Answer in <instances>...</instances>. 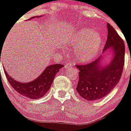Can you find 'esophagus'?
I'll use <instances>...</instances> for the list:
<instances>
[{
  "instance_id": "esophagus-1",
  "label": "esophagus",
  "mask_w": 131,
  "mask_h": 131,
  "mask_svg": "<svg viewBox=\"0 0 131 131\" xmlns=\"http://www.w3.org/2000/svg\"><path fill=\"white\" fill-rule=\"evenodd\" d=\"M72 67V63H67V64H66L65 65V68L67 69V68H71V67Z\"/></svg>"
}]
</instances>
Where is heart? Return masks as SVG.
<instances>
[{"instance_id": "obj_1", "label": "heart", "mask_w": 131, "mask_h": 131, "mask_svg": "<svg viewBox=\"0 0 131 131\" xmlns=\"http://www.w3.org/2000/svg\"><path fill=\"white\" fill-rule=\"evenodd\" d=\"M101 37L91 29L83 28L77 31L67 41V45L75 48L73 55L76 61L88 63L97 55L101 46Z\"/></svg>"}]
</instances>
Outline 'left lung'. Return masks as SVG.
<instances>
[{"label": "left lung", "mask_w": 131, "mask_h": 131, "mask_svg": "<svg viewBox=\"0 0 131 131\" xmlns=\"http://www.w3.org/2000/svg\"><path fill=\"white\" fill-rule=\"evenodd\" d=\"M107 29L108 36L103 53L111 50L109 62H104L106 55H103L89 64L76 66L80 70L76 91L88 101L106 96L117 84L123 72L124 42L109 23H107Z\"/></svg>", "instance_id": "1"}]
</instances>
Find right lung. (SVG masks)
I'll return each instance as SVG.
<instances>
[{
	"label": "right lung",
	"mask_w": 131,
	"mask_h": 131,
	"mask_svg": "<svg viewBox=\"0 0 131 131\" xmlns=\"http://www.w3.org/2000/svg\"><path fill=\"white\" fill-rule=\"evenodd\" d=\"M39 17L35 16L29 19ZM64 66L61 64H53L48 66L37 78L27 83L18 82L11 77L5 69L4 70L8 82L17 93L29 99H37L42 97L49 91L55 75Z\"/></svg>",
	"instance_id": "1"
}]
</instances>
